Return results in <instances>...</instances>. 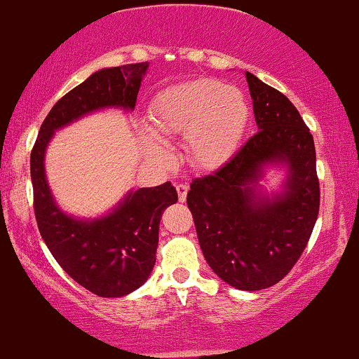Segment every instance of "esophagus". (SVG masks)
<instances>
[{"label":"esophagus","instance_id":"esophagus-1","mask_svg":"<svg viewBox=\"0 0 359 359\" xmlns=\"http://www.w3.org/2000/svg\"><path fill=\"white\" fill-rule=\"evenodd\" d=\"M176 191H178L180 201H184V200H187V195H188V184L187 183L176 184Z\"/></svg>","mask_w":359,"mask_h":359}]
</instances>
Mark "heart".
I'll return each instance as SVG.
<instances>
[{"label":"heart","instance_id":"obj_1","mask_svg":"<svg viewBox=\"0 0 359 359\" xmlns=\"http://www.w3.org/2000/svg\"><path fill=\"white\" fill-rule=\"evenodd\" d=\"M154 129L166 137H188V153L201 170H217L235 154L248 122L242 92L217 80L196 79L166 87L149 109ZM147 153L170 161V151L149 129H142Z\"/></svg>","mask_w":359,"mask_h":359}]
</instances>
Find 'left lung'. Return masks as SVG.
<instances>
[{"mask_svg":"<svg viewBox=\"0 0 359 359\" xmlns=\"http://www.w3.org/2000/svg\"><path fill=\"white\" fill-rule=\"evenodd\" d=\"M259 130L212 175L189 184L187 203L213 272L240 290L272 287L302 255L319 213L313 134L282 92L245 72ZM284 162L286 189L262 197L263 166Z\"/></svg>","mask_w":359,"mask_h":359,"instance_id":"left-lung-1","label":"left lung"}]
</instances>
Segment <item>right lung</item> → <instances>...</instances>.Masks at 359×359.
Returning <instances> with one entry per match:
<instances>
[{"label": "right lung", "instance_id": "add662e5", "mask_svg": "<svg viewBox=\"0 0 359 359\" xmlns=\"http://www.w3.org/2000/svg\"><path fill=\"white\" fill-rule=\"evenodd\" d=\"M147 67L142 62L102 69L67 92L45 117L29 158L41 238L63 271L100 297H122L147 280L156 264L161 215L178 201V193L170 181L139 188L105 217L77 220L55 203L45 176V149L55 130L86 114L104 107L133 111Z\"/></svg>", "mask_w": 359, "mask_h": 359}]
</instances>
